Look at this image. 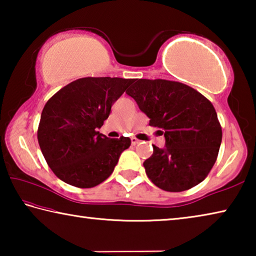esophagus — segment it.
Segmentation results:
<instances>
[{
	"label": "esophagus",
	"mask_w": 256,
	"mask_h": 256,
	"mask_svg": "<svg viewBox=\"0 0 256 256\" xmlns=\"http://www.w3.org/2000/svg\"><path fill=\"white\" fill-rule=\"evenodd\" d=\"M131 142H132L133 146H136L138 144H140V140H138L136 138H131Z\"/></svg>",
	"instance_id": "34e87169"
}]
</instances>
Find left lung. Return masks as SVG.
Listing matches in <instances>:
<instances>
[{
    "mask_svg": "<svg viewBox=\"0 0 256 256\" xmlns=\"http://www.w3.org/2000/svg\"><path fill=\"white\" fill-rule=\"evenodd\" d=\"M126 94L162 128L164 146H154L144 162L159 188L182 192L206 178L218 157L222 131L212 104L196 89L176 81L136 79Z\"/></svg>",
    "mask_w": 256,
    "mask_h": 256,
    "instance_id": "left-lung-1",
    "label": "left lung"
}]
</instances>
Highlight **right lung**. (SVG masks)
<instances>
[{
  "mask_svg": "<svg viewBox=\"0 0 256 256\" xmlns=\"http://www.w3.org/2000/svg\"><path fill=\"white\" fill-rule=\"evenodd\" d=\"M132 79L82 78L58 90L42 112L37 138L45 160L60 180L89 188L114 170L130 138L98 132Z\"/></svg>",
  "mask_w": 256,
  "mask_h": 256,
  "instance_id": "1",
  "label": "right lung"
}]
</instances>
